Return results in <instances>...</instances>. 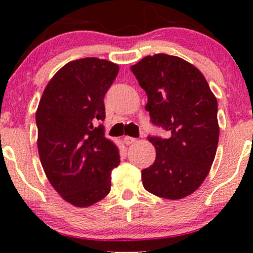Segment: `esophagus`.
I'll return each mask as SVG.
<instances>
[{
	"mask_svg": "<svg viewBox=\"0 0 253 253\" xmlns=\"http://www.w3.org/2000/svg\"><path fill=\"white\" fill-rule=\"evenodd\" d=\"M136 141L135 138H132V136H125L124 138V143L126 145H130V144H134Z\"/></svg>",
	"mask_w": 253,
	"mask_h": 253,
	"instance_id": "esophagus-1",
	"label": "esophagus"
}]
</instances>
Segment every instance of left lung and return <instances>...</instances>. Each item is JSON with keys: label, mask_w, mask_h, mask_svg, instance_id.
<instances>
[{"label": "left lung", "mask_w": 253, "mask_h": 253, "mask_svg": "<svg viewBox=\"0 0 253 253\" xmlns=\"http://www.w3.org/2000/svg\"><path fill=\"white\" fill-rule=\"evenodd\" d=\"M130 70L147 95L151 123L169 133L147 136L156 159L141 171L144 188L163 199H183L202 184L215 158L216 97L201 71L179 57L147 56Z\"/></svg>", "instance_id": "obj_1"}]
</instances>
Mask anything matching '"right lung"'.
Masks as SVG:
<instances>
[{"mask_svg":"<svg viewBox=\"0 0 253 253\" xmlns=\"http://www.w3.org/2000/svg\"><path fill=\"white\" fill-rule=\"evenodd\" d=\"M119 65L98 58L65 64L51 78L36 113L46 177L66 202L89 207L108 195L119 150L104 136L103 98Z\"/></svg>","mask_w":253,"mask_h":253,"instance_id":"obj_1","label":"right lung"}]
</instances>
